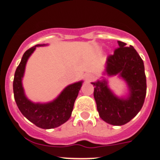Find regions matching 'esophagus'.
I'll list each match as a JSON object with an SVG mask.
<instances>
[{"label": "esophagus", "instance_id": "34e87169", "mask_svg": "<svg viewBox=\"0 0 160 160\" xmlns=\"http://www.w3.org/2000/svg\"><path fill=\"white\" fill-rule=\"evenodd\" d=\"M94 75L93 74H91V73H88V74H87L86 75V77H85V79H86V81L87 82H90L91 81V80H93L94 79Z\"/></svg>", "mask_w": 160, "mask_h": 160}]
</instances>
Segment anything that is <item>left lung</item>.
Segmentation results:
<instances>
[{
    "instance_id": "left-lung-1",
    "label": "left lung",
    "mask_w": 160,
    "mask_h": 160,
    "mask_svg": "<svg viewBox=\"0 0 160 160\" xmlns=\"http://www.w3.org/2000/svg\"><path fill=\"white\" fill-rule=\"evenodd\" d=\"M114 54L107 59L105 73L108 76L119 74L128 86L129 95L126 98L114 95L107 86V81L92 82L97 110L103 121L114 126L130 122L139 112L147 93V80L143 61L132 46L118 41Z\"/></svg>"
}]
</instances>
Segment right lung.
<instances>
[{"label":"right lung","instance_id":"obj_1","mask_svg":"<svg viewBox=\"0 0 160 160\" xmlns=\"http://www.w3.org/2000/svg\"><path fill=\"white\" fill-rule=\"evenodd\" d=\"M42 46L45 45H36L25 52L15 71L12 87L14 99L24 116L38 128L52 129L65 123L70 118L73 104L81 89L82 82L69 85L56 99L50 102L34 103L28 99L22 87V78L25 73V65L37 46Z\"/></svg>","mask_w":160,"mask_h":160}]
</instances>
